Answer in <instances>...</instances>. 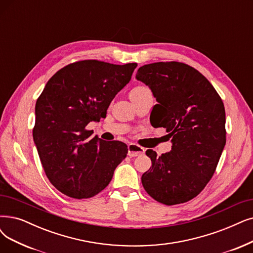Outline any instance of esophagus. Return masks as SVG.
<instances>
[{"label":"esophagus","mask_w":253,"mask_h":253,"mask_svg":"<svg viewBox=\"0 0 253 253\" xmlns=\"http://www.w3.org/2000/svg\"><path fill=\"white\" fill-rule=\"evenodd\" d=\"M144 148L141 147L137 144H134V143H130L128 145V156L129 157H138V156H141L144 154Z\"/></svg>","instance_id":"esophagus-1"}]
</instances>
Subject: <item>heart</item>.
<instances>
[{
	"mask_svg": "<svg viewBox=\"0 0 253 253\" xmlns=\"http://www.w3.org/2000/svg\"><path fill=\"white\" fill-rule=\"evenodd\" d=\"M145 92H149V90L145 87H136L134 88L132 91H130V94H141V93H145Z\"/></svg>",
	"mask_w": 253,
	"mask_h": 253,
	"instance_id": "b5f03b06",
	"label": "heart"
}]
</instances>
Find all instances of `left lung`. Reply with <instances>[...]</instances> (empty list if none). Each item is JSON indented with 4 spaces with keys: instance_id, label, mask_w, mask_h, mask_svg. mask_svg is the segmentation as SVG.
Masks as SVG:
<instances>
[{
    "instance_id": "obj_1",
    "label": "left lung",
    "mask_w": 253,
    "mask_h": 253,
    "mask_svg": "<svg viewBox=\"0 0 253 253\" xmlns=\"http://www.w3.org/2000/svg\"><path fill=\"white\" fill-rule=\"evenodd\" d=\"M136 79L153 92V125L165 127L170 153L146 150L151 167L141 180L161 204L173 206L197 196L213 176L226 143L222 99L198 70L179 62L141 66ZM150 114V116H151Z\"/></svg>"
}]
</instances>
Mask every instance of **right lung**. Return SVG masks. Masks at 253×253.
I'll return each instance as SVG.
<instances>
[{
	"instance_id": "right-lung-1",
	"label": "right lung",
	"mask_w": 253,
	"mask_h": 253,
	"mask_svg": "<svg viewBox=\"0 0 253 253\" xmlns=\"http://www.w3.org/2000/svg\"><path fill=\"white\" fill-rule=\"evenodd\" d=\"M136 67L84 60L48 80L36 102L33 139L47 178L61 193L78 199L96 195L126 159V144L92 137L86 126L106 117Z\"/></svg>"
}]
</instances>
